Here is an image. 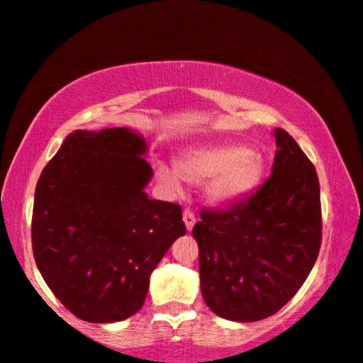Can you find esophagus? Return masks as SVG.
<instances>
[{
  "instance_id": "obj_1",
  "label": "esophagus",
  "mask_w": 363,
  "mask_h": 363,
  "mask_svg": "<svg viewBox=\"0 0 363 363\" xmlns=\"http://www.w3.org/2000/svg\"><path fill=\"white\" fill-rule=\"evenodd\" d=\"M182 219H184V224H186V229L187 230H192V227H194L196 224V216L194 212H192V209H184V212H182Z\"/></svg>"
}]
</instances>
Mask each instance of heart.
<instances>
[{"mask_svg":"<svg viewBox=\"0 0 363 363\" xmlns=\"http://www.w3.org/2000/svg\"><path fill=\"white\" fill-rule=\"evenodd\" d=\"M177 172L157 164L159 181L169 189L179 191L182 181L204 184L212 181L207 192L216 204H238L259 186L264 174V161L242 144H216L187 149L177 157Z\"/></svg>","mask_w":363,"mask_h":363,"instance_id":"obj_1","label":"heart"}]
</instances>
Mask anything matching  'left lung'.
Returning a JSON list of instances; mask_svg holds the SVG:
<instances>
[{"label":"left lung","instance_id":"1","mask_svg":"<svg viewBox=\"0 0 363 363\" xmlns=\"http://www.w3.org/2000/svg\"><path fill=\"white\" fill-rule=\"evenodd\" d=\"M272 174L257 192L225 209H202L201 292L212 312L234 322L262 320L296 296L322 242L320 186L313 164L275 129Z\"/></svg>","mask_w":363,"mask_h":363}]
</instances>
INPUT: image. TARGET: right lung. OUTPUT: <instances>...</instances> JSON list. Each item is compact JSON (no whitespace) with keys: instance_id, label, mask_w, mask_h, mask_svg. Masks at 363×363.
<instances>
[{"instance_id":"obj_1","label":"right lung","mask_w":363,"mask_h":363,"mask_svg":"<svg viewBox=\"0 0 363 363\" xmlns=\"http://www.w3.org/2000/svg\"><path fill=\"white\" fill-rule=\"evenodd\" d=\"M146 141L125 128L74 131L36 184L31 240L62 306L94 323L143 307L149 277L186 234L179 204L149 199Z\"/></svg>"}]
</instances>
